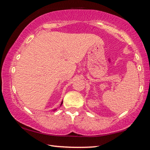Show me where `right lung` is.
Listing matches in <instances>:
<instances>
[{
	"mask_svg": "<svg viewBox=\"0 0 150 150\" xmlns=\"http://www.w3.org/2000/svg\"><path fill=\"white\" fill-rule=\"evenodd\" d=\"M62 104H63V100L62 101V103H61V104H60V106L62 105ZM56 110H57V108H55V109H54V110H52V112H55Z\"/></svg>",
	"mask_w": 150,
	"mask_h": 150,
	"instance_id": "obj_1",
	"label": "right lung"
}]
</instances>
